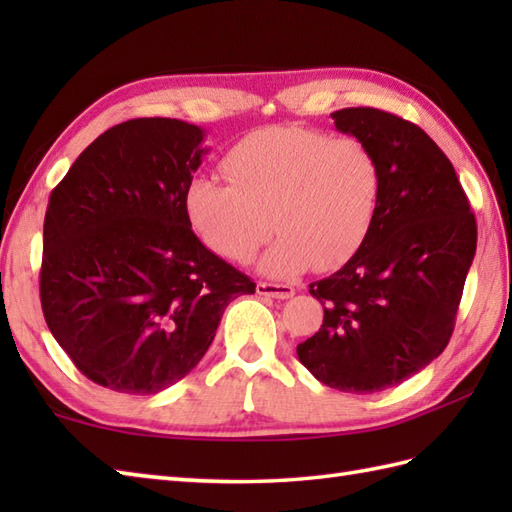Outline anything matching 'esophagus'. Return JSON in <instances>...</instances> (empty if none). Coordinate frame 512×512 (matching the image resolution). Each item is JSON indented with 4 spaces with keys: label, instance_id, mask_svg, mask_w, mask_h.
<instances>
[{
    "label": "esophagus",
    "instance_id": "1",
    "mask_svg": "<svg viewBox=\"0 0 512 512\" xmlns=\"http://www.w3.org/2000/svg\"><path fill=\"white\" fill-rule=\"evenodd\" d=\"M257 295L275 297V299H290L295 295V288L286 284H268V281H257Z\"/></svg>",
    "mask_w": 512,
    "mask_h": 512
}]
</instances>
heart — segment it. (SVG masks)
I'll use <instances>...</instances> for the list:
<instances>
[{"instance_id": "1", "label": "heart", "mask_w": 512, "mask_h": 512, "mask_svg": "<svg viewBox=\"0 0 512 512\" xmlns=\"http://www.w3.org/2000/svg\"><path fill=\"white\" fill-rule=\"evenodd\" d=\"M224 171L231 184H189V222L206 246L233 262H248L275 226L277 242L259 259L266 275L341 266L372 226L380 169L358 138H330L299 125L262 127L231 147Z\"/></svg>"}]
</instances>
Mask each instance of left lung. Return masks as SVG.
<instances>
[{
    "label": "left lung",
    "instance_id": "1",
    "mask_svg": "<svg viewBox=\"0 0 512 512\" xmlns=\"http://www.w3.org/2000/svg\"><path fill=\"white\" fill-rule=\"evenodd\" d=\"M376 156L380 193L361 248L310 284L323 325L297 345L323 385L374 394L418 374L447 347L477 248V224L444 151L405 118L374 107L332 114Z\"/></svg>",
    "mask_w": 512,
    "mask_h": 512
}]
</instances>
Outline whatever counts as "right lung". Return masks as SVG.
I'll use <instances>...</instances> for the list:
<instances>
[{
    "mask_svg": "<svg viewBox=\"0 0 512 512\" xmlns=\"http://www.w3.org/2000/svg\"><path fill=\"white\" fill-rule=\"evenodd\" d=\"M204 129L134 118L107 129L50 193L41 308L92 383L158 394L209 350L228 303L255 281L206 248L184 209Z\"/></svg>",
    "mask_w": 512,
    "mask_h": 512,
    "instance_id": "obj_1",
    "label": "right lung"
}]
</instances>
